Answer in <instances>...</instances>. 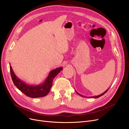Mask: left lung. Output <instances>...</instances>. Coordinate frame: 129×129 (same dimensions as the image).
<instances>
[{"instance_id":"1","label":"left lung","mask_w":129,"mask_h":129,"mask_svg":"<svg viewBox=\"0 0 129 129\" xmlns=\"http://www.w3.org/2000/svg\"><path fill=\"white\" fill-rule=\"evenodd\" d=\"M109 88H108V89H107L104 93H101V94H99V95H98V96H92V97H89V98H99V97H101V96H103V95H104V94L106 93V92H107V91L109 90ZM75 91L76 92V93L78 94V95H79L80 96H81V97H86L85 96H83V95H82V94H80V93H79L78 92H77L76 91V90H75Z\"/></svg>"}]
</instances>
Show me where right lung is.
I'll return each instance as SVG.
<instances>
[{"mask_svg":"<svg viewBox=\"0 0 129 129\" xmlns=\"http://www.w3.org/2000/svg\"><path fill=\"white\" fill-rule=\"evenodd\" d=\"M10 70L13 83L19 90L29 97L39 98L44 97L49 93L54 78L63 70V67H57L52 70L44 82L38 85L26 84L15 75L11 66H10Z\"/></svg>","mask_w":129,"mask_h":129,"instance_id":"add662e5","label":"right lung"}]
</instances>
